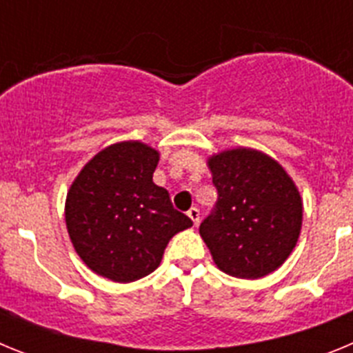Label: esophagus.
<instances>
[{"label": "esophagus", "mask_w": 353, "mask_h": 353, "mask_svg": "<svg viewBox=\"0 0 353 353\" xmlns=\"http://www.w3.org/2000/svg\"><path fill=\"white\" fill-rule=\"evenodd\" d=\"M187 215L191 217L192 224H194V226H198V223H199V210H198V208H196V207L189 208V212H187Z\"/></svg>", "instance_id": "1"}]
</instances>
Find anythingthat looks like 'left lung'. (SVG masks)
Instances as JSON below:
<instances>
[{
	"label": "left lung",
	"instance_id": "1",
	"mask_svg": "<svg viewBox=\"0 0 353 353\" xmlns=\"http://www.w3.org/2000/svg\"><path fill=\"white\" fill-rule=\"evenodd\" d=\"M217 201L199 235L223 272L258 279L285 263L302 226V199L279 162L252 148L208 159Z\"/></svg>",
	"mask_w": 353,
	"mask_h": 353
}]
</instances>
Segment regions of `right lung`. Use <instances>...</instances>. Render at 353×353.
Returning a JSON list of instances; mask_svg holds the SVG:
<instances>
[{
    "label": "right lung",
    "instance_id": "obj_1",
    "mask_svg": "<svg viewBox=\"0 0 353 353\" xmlns=\"http://www.w3.org/2000/svg\"><path fill=\"white\" fill-rule=\"evenodd\" d=\"M159 152L139 141L111 145L70 185L65 221L74 249L90 269L130 283L159 267L174 233L192 221L174 210L170 192L154 183Z\"/></svg>",
    "mask_w": 353,
    "mask_h": 353
}]
</instances>
